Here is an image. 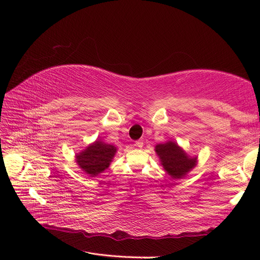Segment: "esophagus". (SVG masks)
I'll return each instance as SVG.
<instances>
[{"label": "esophagus", "mask_w": 260, "mask_h": 260, "mask_svg": "<svg viewBox=\"0 0 260 260\" xmlns=\"http://www.w3.org/2000/svg\"><path fill=\"white\" fill-rule=\"evenodd\" d=\"M135 145H136L138 148H142V147H143V142H142V141H137Z\"/></svg>", "instance_id": "1"}]
</instances>
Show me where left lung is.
<instances>
[{
	"instance_id": "8db88e82",
	"label": "left lung",
	"mask_w": 260,
	"mask_h": 260,
	"mask_svg": "<svg viewBox=\"0 0 260 260\" xmlns=\"http://www.w3.org/2000/svg\"><path fill=\"white\" fill-rule=\"evenodd\" d=\"M155 152L164 170L174 180L186 177L188 172L198 165V156L188 155L172 140L157 144Z\"/></svg>"
}]
</instances>
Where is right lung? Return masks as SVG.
<instances>
[{
	"label": "right lung",
	"mask_w": 260,
	"mask_h": 260,
	"mask_svg": "<svg viewBox=\"0 0 260 260\" xmlns=\"http://www.w3.org/2000/svg\"><path fill=\"white\" fill-rule=\"evenodd\" d=\"M117 153V147L98 139L89 144L83 151L75 155L79 168L89 177H98L109 167Z\"/></svg>",
	"instance_id": "add662e5"
}]
</instances>
